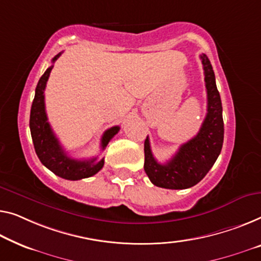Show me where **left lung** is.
Listing matches in <instances>:
<instances>
[{
	"label": "left lung",
	"mask_w": 261,
	"mask_h": 261,
	"mask_svg": "<svg viewBox=\"0 0 261 261\" xmlns=\"http://www.w3.org/2000/svg\"><path fill=\"white\" fill-rule=\"evenodd\" d=\"M200 60L207 92V114L199 132L188 143L180 145L177 153L166 164H161L154 159L149 137L144 143V170L151 182L159 188L181 190L198 184L215 164L223 147V107L215 72L205 54L200 55Z\"/></svg>",
	"instance_id": "8db88e82"
}]
</instances>
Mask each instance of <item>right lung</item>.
<instances>
[{
	"instance_id": "add662e5",
	"label": "right lung",
	"mask_w": 261,
	"mask_h": 261,
	"mask_svg": "<svg viewBox=\"0 0 261 261\" xmlns=\"http://www.w3.org/2000/svg\"><path fill=\"white\" fill-rule=\"evenodd\" d=\"M61 54L62 53L53 58V63L61 56ZM53 68L54 65L45 70V72L38 81L36 90H35V98L33 100V106H31L29 120L31 138H33L37 157L40 158L41 163L45 168H48L56 176L64 178V179L80 180L83 178L91 177L98 172L104 165V158L97 163V158L89 159V161H77V159L70 158L54 134L48 122V117H46L44 103L45 85ZM118 131L119 126H112L104 132L102 142H100V146L103 150Z\"/></svg>"
}]
</instances>
